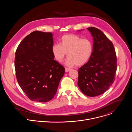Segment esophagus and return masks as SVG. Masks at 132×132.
<instances>
[{"mask_svg": "<svg viewBox=\"0 0 132 132\" xmlns=\"http://www.w3.org/2000/svg\"><path fill=\"white\" fill-rule=\"evenodd\" d=\"M70 70V68L65 67V71H66V72H68V71H69Z\"/></svg>", "mask_w": 132, "mask_h": 132, "instance_id": "1", "label": "esophagus"}]
</instances>
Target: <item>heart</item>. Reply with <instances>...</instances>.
Segmentation results:
<instances>
[{"label":"heart","instance_id":"1","mask_svg":"<svg viewBox=\"0 0 132 132\" xmlns=\"http://www.w3.org/2000/svg\"><path fill=\"white\" fill-rule=\"evenodd\" d=\"M93 52L92 42L88 39H82L75 34L63 36L60 44H54L52 53L56 61L61 62L67 53V65L81 66L91 57Z\"/></svg>","mask_w":132,"mask_h":132}]
</instances>
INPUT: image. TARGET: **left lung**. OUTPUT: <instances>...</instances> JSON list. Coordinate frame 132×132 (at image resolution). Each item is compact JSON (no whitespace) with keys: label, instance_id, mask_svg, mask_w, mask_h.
I'll use <instances>...</instances> for the list:
<instances>
[{"label":"left lung","instance_id":"8db88e82","mask_svg":"<svg viewBox=\"0 0 132 132\" xmlns=\"http://www.w3.org/2000/svg\"><path fill=\"white\" fill-rule=\"evenodd\" d=\"M93 37V52L78 70V85L85 95L95 97L105 92L115 80L117 57L112 42L99 29L88 28Z\"/></svg>","mask_w":132,"mask_h":132}]
</instances>
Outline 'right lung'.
<instances>
[{
	"label": "right lung",
	"mask_w": 132,
	"mask_h": 132,
	"mask_svg": "<svg viewBox=\"0 0 132 132\" xmlns=\"http://www.w3.org/2000/svg\"><path fill=\"white\" fill-rule=\"evenodd\" d=\"M53 34L35 31L16 48L14 67L18 82L32 101L52 100L65 73V68L55 61L52 53Z\"/></svg>",
	"instance_id": "obj_1"
}]
</instances>
